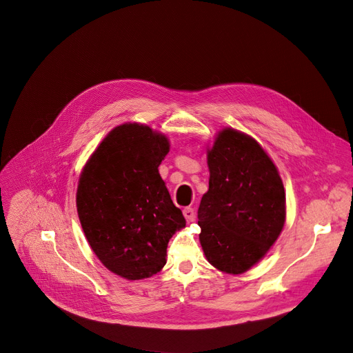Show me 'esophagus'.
<instances>
[{
	"label": "esophagus",
	"mask_w": 353,
	"mask_h": 353,
	"mask_svg": "<svg viewBox=\"0 0 353 353\" xmlns=\"http://www.w3.org/2000/svg\"><path fill=\"white\" fill-rule=\"evenodd\" d=\"M182 212H183L185 219L188 221V222H192V221L195 219V214H194V210H192V208H185Z\"/></svg>",
	"instance_id": "obj_1"
}]
</instances>
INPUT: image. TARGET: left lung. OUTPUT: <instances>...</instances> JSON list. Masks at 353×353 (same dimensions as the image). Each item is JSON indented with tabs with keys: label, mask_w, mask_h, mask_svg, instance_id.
<instances>
[{
	"label": "left lung",
	"mask_w": 353,
	"mask_h": 353,
	"mask_svg": "<svg viewBox=\"0 0 353 353\" xmlns=\"http://www.w3.org/2000/svg\"><path fill=\"white\" fill-rule=\"evenodd\" d=\"M206 162L210 188L198 210L202 251L218 271L239 275L269 252L283 230V183L262 145L234 128L218 131Z\"/></svg>",
	"instance_id": "8db88e82"
}]
</instances>
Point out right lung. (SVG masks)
Wrapping results in <instances>:
<instances>
[{
	"label": "right lung",
	"mask_w": 353,
	"mask_h": 353,
	"mask_svg": "<svg viewBox=\"0 0 353 353\" xmlns=\"http://www.w3.org/2000/svg\"><path fill=\"white\" fill-rule=\"evenodd\" d=\"M168 152L167 135L125 122L107 134L81 171L82 231L101 263L123 279L158 274L170 239L186 225L158 171Z\"/></svg>",
	"instance_id": "right-lung-1"
}]
</instances>
